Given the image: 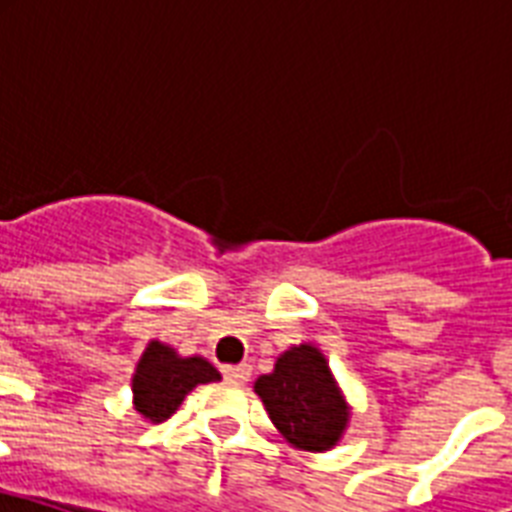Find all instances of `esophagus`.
<instances>
[{
	"label": "esophagus",
	"instance_id": "esophagus-1",
	"mask_svg": "<svg viewBox=\"0 0 512 512\" xmlns=\"http://www.w3.org/2000/svg\"><path fill=\"white\" fill-rule=\"evenodd\" d=\"M223 374H225V380L231 382V385H244V382L249 380V374H252V366H249V364L225 366Z\"/></svg>",
	"mask_w": 512,
	"mask_h": 512
}]
</instances>
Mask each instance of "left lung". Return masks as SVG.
I'll return each mask as SVG.
<instances>
[{
  "mask_svg": "<svg viewBox=\"0 0 512 512\" xmlns=\"http://www.w3.org/2000/svg\"><path fill=\"white\" fill-rule=\"evenodd\" d=\"M255 393L292 449L329 452L348 430V398L329 369L327 356L313 342L284 350L273 372L257 377Z\"/></svg>",
  "mask_w": 512,
  "mask_h": 512,
  "instance_id": "obj_1",
  "label": "left lung"
}]
</instances>
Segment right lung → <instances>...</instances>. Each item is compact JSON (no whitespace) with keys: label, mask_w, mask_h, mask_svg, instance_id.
Returning a JSON list of instances; mask_svg holds the SVG:
<instances>
[{"label":"right lung","mask_w":512,"mask_h":512,"mask_svg":"<svg viewBox=\"0 0 512 512\" xmlns=\"http://www.w3.org/2000/svg\"><path fill=\"white\" fill-rule=\"evenodd\" d=\"M220 380L204 356H180L172 345L151 340L132 372V406L146 422H162L177 412L196 385Z\"/></svg>","instance_id":"obj_1"}]
</instances>
